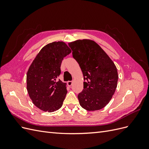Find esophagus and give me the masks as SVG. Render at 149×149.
Listing matches in <instances>:
<instances>
[{
	"mask_svg": "<svg viewBox=\"0 0 149 149\" xmlns=\"http://www.w3.org/2000/svg\"><path fill=\"white\" fill-rule=\"evenodd\" d=\"M72 84H73V81H69L67 82V84L68 86H71Z\"/></svg>",
	"mask_w": 149,
	"mask_h": 149,
	"instance_id": "34e87169",
	"label": "esophagus"
}]
</instances>
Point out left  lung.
Masks as SVG:
<instances>
[{"label": "left lung", "mask_w": 149, "mask_h": 149, "mask_svg": "<svg viewBox=\"0 0 149 149\" xmlns=\"http://www.w3.org/2000/svg\"><path fill=\"white\" fill-rule=\"evenodd\" d=\"M68 45L86 81L83 90L78 95L80 106L87 111L102 109L111 101L118 85L116 65L93 40H78Z\"/></svg>", "instance_id": "8db88e82"}]
</instances>
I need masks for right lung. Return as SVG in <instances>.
Here are the masks:
<instances>
[{
	"label": "right lung",
	"instance_id": "right-lung-1",
	"mask_svg": "<svg viewBox=\"0 0 149 149\" xmlns=\"http://www.w3.org/2000/svg\"><path fill=\"white\" fill-rule=\"evenodd\" d=\"M71 52L63 42L43 47L31 63L26 73V89L33 104L52 112L61 107L65 99L66 83L58 78L63 58Z\"/></svg>",
	"mask_w": 149,
	"mask_h": 149
}]
</instances>
